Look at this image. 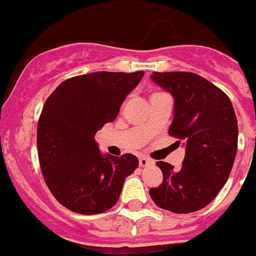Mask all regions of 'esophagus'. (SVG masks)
I'll return each instance as SVG.
<instances>
[{
  "label": "esophagus",
  "instance_id": "1",
  "mask_svg": "<svg viewBox=\"0 0 256 256\" xmlns=\"http://www.w3.org/2000/svg\"><path fill=\"white\" fill-rule=\"evenodd\" d=\"M153 164V161H150L149 158L146 157H140L138 158V164H140V168H146L149 164Z\"/></svg>",
  "mask_w": 256,
  "mask_h": 256
}]
</instances>
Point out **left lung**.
<instances>
[{
    "label": "left lung",
    "instance_id": "8db88e82",
    "mask_svg": "<svg viewBox=\"0 0 256 256\" xmlns=\"http://www.w3.org/2000/svg\"><path fill=\"white\" fill-rule=\"evenodd\" d=\"M157 85L175 99L168 134L186 144L182 168L158 161L164 180L149 190L160 208L174 213L200 210L226 183L237 153L238 123L225 92L191 72H153Z\"/></svg>",
    "mask_w": 256,
    "mask_h": 256
}]
</instances>
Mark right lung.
<instances>
[{
  "label": "right lung",
  "instance_id": "obj_1",
  "mask_svg": "<svg viewBox=\"0 0 256 256\" xmlns=\"http://www.w3.org/2000/svg\"><path fill=\"white\" fill-rule=\"evenodd\" d=\"M144 72H95L68 78L46 100L38 122V156L44 182L72 212L98 214L119 200L124 180L138 166L130 153L99 152L94 136L114 122Z\"/></svg>",
  "mask_w": 256,
  "mask_h": 256
}]
</instances>
